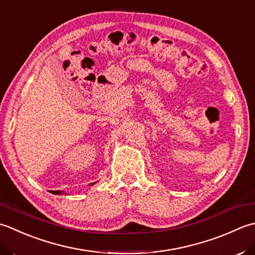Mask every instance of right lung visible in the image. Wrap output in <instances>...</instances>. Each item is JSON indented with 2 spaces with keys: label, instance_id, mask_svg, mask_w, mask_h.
Segmentation results:
<instances>
[{
  "label": "right lung",
  "instance_id": "right-lung-1",
  "mask_svg": "<svg viewBox=\"0 0 255 255\" xmlns=\"http://www.w3.org/2000/svg\"><path fill=\"white\" fill-rule=\"evenodd\" d=\"M93 184H95V183L90 184V186H92ZM50 193H51V194H54V195H62V193H64V191H61V190H51Z\"/></svg>",
  "mask_w": 255,
  "mask_h": 255
}]
</instances>
